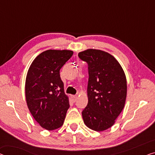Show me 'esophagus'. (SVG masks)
<instances>
[{
  "label": "esophagus",
  "mask_w": 155,
  "mask_h": 155,
  "mask_svg": "<svg viewBox=\"0 0 155 155\" xmlns=\"http://www.w3.org/2000/svg\"><path fill=\"white\" fill-rule=\"evenodd\" d=\"M71 97V100H72L73 102H75L77 100V95H72Z\"/></svg>",
  "instance_id": "34e87169"
}]
</instances>
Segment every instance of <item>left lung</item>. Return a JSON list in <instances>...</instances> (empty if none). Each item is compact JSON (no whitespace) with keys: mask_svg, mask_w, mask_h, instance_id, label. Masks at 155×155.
Wrapping results in <instances>:
<instances>
[{"mask_svg":"<svg viewBox=\"0 0 155 155\" xmlns=\"http://www.w3.org/2000/svg\"><path fill=\"white\" fill-rule=\"evenodd\" d=\"M88 67V103L82 111L85 125L101 131L114 125L123 109L127 97V80L122 67L113 55L97 49L78 54Z\"/></svg>","mask_w":155,"mask_h":155,"instance_id":"8db88e82","label":"left lung"}]
</instances>
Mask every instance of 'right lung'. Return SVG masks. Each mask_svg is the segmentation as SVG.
Instances as JSON below:
<instances>
[{"instance_id": "right-lung-1", "label": "right lung", "mask_w": 155, "mask_h": 155, "mask_svg": "<svg viewBox=\"0 0 155 155\" xmlns=\"http://www.w3.org/2000/svg\"><path fill=\"white\" fill-rule=\"evenodd\" d=\"M70 50H47L38 55L28 71L25 93L28 107L44 129L63 124L70 104L64 94L60 70L72 56Z\"/></svg>"}]
</instances>
